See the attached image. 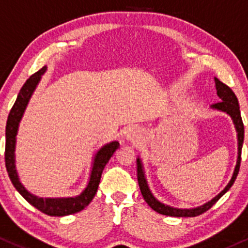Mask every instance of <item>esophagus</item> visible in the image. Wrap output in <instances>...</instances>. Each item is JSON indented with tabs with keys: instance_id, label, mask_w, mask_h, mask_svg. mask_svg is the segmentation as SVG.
Returning a JSON list of instances; mask_svg holds the SVG:
<instances>
[{
	"instance_id": "obj_1",
	"label": "esophagus",
	"mask_w": 248,
	"mask_h": 248,
	"mask_svg": "<svg viewBox=\"0 0 248 248\" xmlns=\"http://www.w3.org/2000/svg\"><path fill=\"white\" fill-rule=\"evenodd\" d=\"M125 137H126V140H129V142L138 144V143L143 140V132L142 130L138 129V127H131V129H129V131L126 132V136H125Z\"/></svg>"
}]
</instances>
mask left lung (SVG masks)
Here are the masks:
<instances>
[{"mask_svg":"<svg viewBox=\"0 0 248 248\" xmlns=\"http://www.w3.org/2000/svg\"><path fill=\"white\" fill-rule=\"evenodd\" d=\"M215 81V89H217V94L220 98L221 102L213 104L210 106L212 110L220 111L223 112L232 118L234 127H235L236 131V140H238V157H236V163L234 167L233 174L230 182L227 183L225 188L220 191L217 195H215L210 201L206 202V203L201 204V206L194 207V208H176V207L169 206V204L163 203L159 200L156 199V196L154 195L153 191L150 190V187L148 185V180L145 177V171H144V166H143V162L140 159V157L138 156L137 158V178H138V185H140V193H142L143 198H144L145 202L151 207L155 212L159 213V214L168 215V217H198V215L202 214V213L207 212L213 204H215V202L219 200L221 196L225 195L228 190H230L232 186H233L234 181H235L236 176H238L239 168H240V161H241V149L242 144H244V124H242L241 114H240V108H239V102L236 95L234 94V92L232 91L227 85H225L223 82H221L217 78H214Z\"/></svg>","mask_w":248,"mask_h":248,"instance_id":"obj_1","label":"left lung"}]
</instances>
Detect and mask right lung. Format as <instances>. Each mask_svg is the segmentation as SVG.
<instances>
[{
  "label": "right lung",
  "instance_id": "obj_1",
  "mask_svg": "<svg viewBox=\"0 0 248 248\" xmlns=\"http://www.w3.org/2000/svg\"><path fill=\"white\" fill-rule=\"evenodd\" d=\"M46 71L47 67L44 66L41 70L34 73L23 84L22 89L18 92L14 106L12 108L9 116H8L6 125V154H4L6 168L14 187L31 206L41 210L45 214L49 215V217H65V215L80 212L92 201L98 190L104 168L110 161L111 157L113 156V154L116 153L117 149L119 148V142L118 140H112L110 143H106L95 151V154L92 157L89 181H87L86 187L79 195L68 196V198H39V196L31 194L28 189H26L25 186L21 183L16 170V159H15L16 136L18 126L22 121V117L25 114L26 108H27L29 100L38 87L41 77L46 73Z\"/></svg>",
  "mask_w": 248,
  "mask_h": 248
}]
</instances>
